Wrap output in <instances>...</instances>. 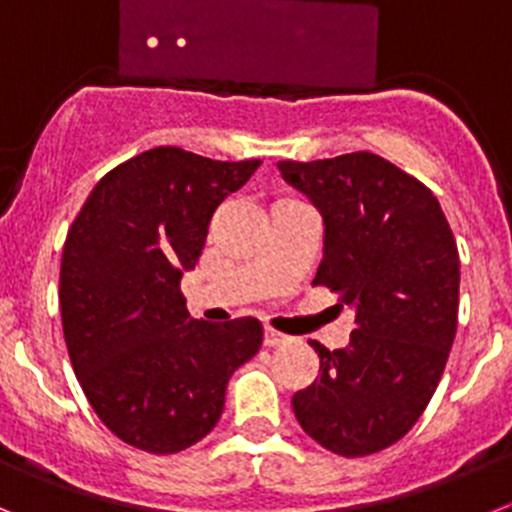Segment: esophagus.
<instances>
[{
	"label": "esophagus",
	"instance_id": "obj_1",
	"mask_svg": "<svg viewBox=\"0 0 512 512\" xmlns=\"http://www.w3.org/2000/svg\"><path fill=\"white\" fill-rule=\"evenodd\" d=\"M290 342V336L280 334L275 329H265V347H285Z\"/></svg>",
	"mask_w": 512,
	"mask_h": 512
}]
</instances>
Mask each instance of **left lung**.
Returning <instances> with one entry per match:
<instances>
[{
	"label": "left lung",
	"instance_id": "8db88e82",
	"mask_svg": "<svg viewBox=\"0 0 512 512\" xmlns=\"http://www.w3.org/2000/svg\"><path fill=\"white\" fill-rule=\"evenodd\" d=\"M278 168L324 216L313 285L357 313L349 347L311 342L321 375L293 395V413L324 449L367 457L411 431L444 375L457 334V242L434 193L380 155Z\"/></svg>",
	"mask_w": 512,
	"mask_h": 512
}]
</instances>
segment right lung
Segmentation results:
<instances>
[{
	"mask_svg": "<svg viewBox=\"0 0 512 512\" xmlns=\"http://www.w3.org/2000/svg\"><path fill=\"white\" fill-rule=\"evenodd\" d=\"M257 168L153 147L109 170L68 229L58 290L68 357L124 444L176 454L204 439L232 372L260 352V321L191 319L181 293L216 206Z\"/></svg>",
	"mask_w": 512,
	"mask_h": 512,
	"instance_id": "1",
	"label": "right lung"
}]
</instances>
